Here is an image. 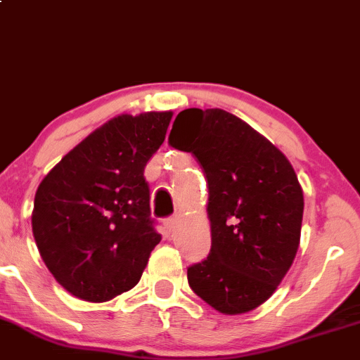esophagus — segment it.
I'll return each instance as SVG.
<instances>
[{
    "instance_id": "obj_1",
    "label": "esophagus",
    "mask_w": 360,
    "mask_h": 360,
    "mask_svg": "<svg viewBox=\"0 0 360 360\" xmlns=\"http://www.w3.org/2000/svg\"><path fill=\"white\" fill-rule=\"evenodd\" d=\"M179 219H180V217H179V216H175V217H169V219L165 221V228H167V231H168V233H173V231H175L176 224H179Z\"/></svg>"
}]
</instances>
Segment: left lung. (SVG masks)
<instances>
[{
    "label": "left lung",
    "mask_w": 360,
    "mask_h": 360,
    "mask_svg": "<svg viewBox=\"0 0 360 360\" xmlns=\"http://www.w3.org/2000/svg\"><path fill=\"white\" fill-rule=\"evenodd\" d=\"M168 141L195 156L209 185L211 253L188 267V285L223 314L258 308L300 248L304 197L292 165L267 137L221 108L181 110Z\"/></svg>",
    "instance_id": "left-lung-1"
}]
</instances>
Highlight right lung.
<instances>
[{
  "label": "right lung",
  "mask_w": 360,
  "mask_h": 360,
  "mask_svg": "<svg viewBox=\"0 0 360 360\" xmlns=\"http://www.w3.org/2000/svg\"><path fill=\"white\" fill-rule=\"evenodd\" d=\"M173 112L122 114L86 136L40 181L32 231L44 264L68 292L105 302L132 289L161 241L144 168Z\"/></svg>",
  "instance_id": "obj_1"
}]
</instances>
